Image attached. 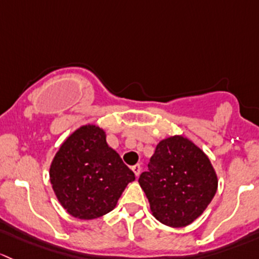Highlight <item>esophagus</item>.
<instances>
[{
	"mask_svg": "<svg viewBox=\"0 0 259 259\" xmlns=\"http://www.w3.org/2000/svg\"><path fill=\"white\" fill-rule=\"evenodd\" d=\"M132 170L135 172L136 177H138V176H140V173H141V166H140V164H135V166H132Z\"/></svg>",
	"mask_w": 259,
	"mask_h": 259,
	"instance_id": "esophagus-1",
	"label": "esophagus"
}]
</instances>
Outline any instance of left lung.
I'll use <instances>...</instances> for the list:
<instances>
[{
    "instance_id": "left-lung-1",
    "label": "left lung",
    "mask_w": 259,
    "mask_h": 259,
    "mask_svg": "<svg viewBox=\"0 0 259 259\" xmlns=\"http://www.w3.org/2000/svg\"><path fill=\"white\" fill-rule=\"evenodd\" d=\"M138 182L154 217L169 227H185L199 217L218 186L208 157L182 136L157 145Z\"/></svg>"
}]
</instances>
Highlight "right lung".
Returning a JSON list of instances; mask_svg holds the SVG:
<instances>
[{
  "label": "right lung",
  "instance_id": "obj_1",
  "mask_svg": "<svg viewBox=\"0 0 259 259\" xmlns=\"http://www.w3.org/2000/svg\"><path fill=\"white\" fill-rule=\"evenodd\" d=\"M50 180L63 208L79 220L111 212L135 173L106 142L105 131L86 124L62 143L50 168Z\"/></svg>",
  "mask_w": 259,
  "mask_h": 259
}]
</instances>
